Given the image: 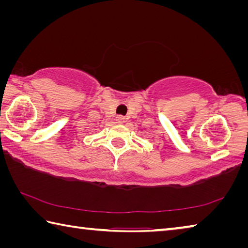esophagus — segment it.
I'll use <instances>...</instances> for the list:
<instances>
[{
    "label": "esophagus",
    "instance_id": "34e87169",
    "mask_svg": "<svg viewBox=\"0 0 248 248\" xmlns=\"http://www.w3.org/2000/svg\"><path fill=\"white\" fill-rule=\"evenodd\" d=\"M116 120L117 121H118V123H124V120H125V118H124V116H121V115H118V116H117L116 117Z\"/></svg>",
    "mask_w": 248,
    "mask_h": 248
}]
</instances>
